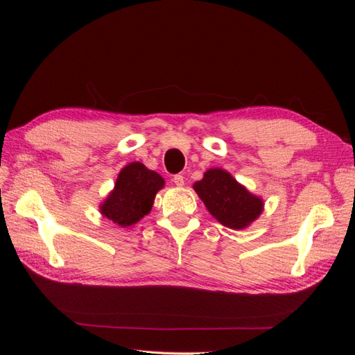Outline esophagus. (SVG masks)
<instances>
[{
  "label": "esophagus",
  "instance_id": "esophagus-1",
  "mask_svg": "<svg viewBox=\"0 0 355 355\" xmlns=\"http://www.w3.org/2000/svg\"><path fill=\"white\" fill-rule=\"evenodd\" d=\"M173 182H175L176 187H184V184H185L184 176H182V175H175L173 176Z\"/></svg>",
  "mask_w": 355,
  "mask_h": 355
}]
</instances>
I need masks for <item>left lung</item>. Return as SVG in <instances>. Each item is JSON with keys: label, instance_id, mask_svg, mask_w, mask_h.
I'll use <instances>...</instances> for the list:
<instances>
[{"label": "left lung", "instance_id": "obj_1", "mask_svg": "<svg viewBox=\"0 0 355 355\" xmlns=\"http://www.w3.org/2000/svg\"><path fill=\"white\" fill-rule=\"evenodd\" d=\"M194 189L211 216L228 228L243 230L262 213V200L222 168L207 170Z\"/></svg>", "mask_w": 355, "mask_h": 355}]
</instances>
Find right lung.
Masks as SVG:
<instances>
[{
	"label": "right lung",
	"mask_w": 355,
	"mask_h": 355,
	"mask_svg": "<svg viewBox=\"0 0 355 355\" xmlns=\"http://www.w3.org/2000/svg\"><path fill=\"white\" fill-rule=\"evenodd\" d=\"M164 179L142 163H130L118 175L114 191L101 206L105 218L125 228L151 211Z\"/></svg>",
	"instance_id": "obj_1"
}]
</instances>
